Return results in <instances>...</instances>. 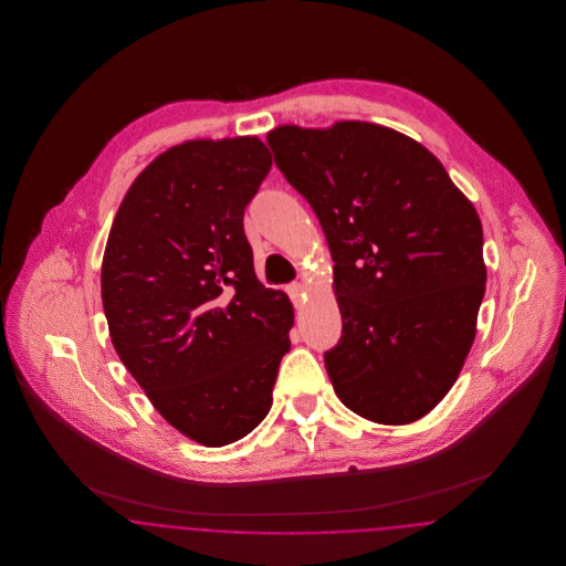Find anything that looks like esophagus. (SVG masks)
<instances>
[{"label": "esophagus", "instance_id": "1", "mask_svg": "<svg viewBox=\"0 0 566 566\" xmlns=\"http://www.w3.org/2000/svg\"><path fill=\"white\" fill-rule=\"evenodd\" d=\"M286 293L291 295V298H293V303H295L296 307H301V303H303V296H305V286H303L301 282L289 284V286H286Z\"/></svg>", "mask_w": 566, "mask_h": 566}]
</instances>
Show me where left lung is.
<instances>
[{
  "instance_id": "8db88e82",
  "label": "left lung",
  "mask_w": 566,
  "mask_h": 566,
  "mask_svg": "<svg viewBox=\"0 0 566 566\" xmlns=\"http://www.w3.org/2000/svg\"><path fill=\"white\" fill-rule=\"evenodd\" d=\"M275 165L323 224L342 312L324 365L342 403L377 424L427 416L473 346L485 291L473 203L416 139L365 120L280 125Z\"/></svg>"
}]
</instances>
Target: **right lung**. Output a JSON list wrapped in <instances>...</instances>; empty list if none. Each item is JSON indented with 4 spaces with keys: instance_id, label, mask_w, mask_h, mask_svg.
I'll use <instances>...</instances> for the list:
<instances>
[{
    "instance_id": "obj_1",
    "label": "right lung",
    "mask_w": 566,
    "mask_h": 566,
    "mask_svg": "<svg viewBox=\"0 0 566 566\" xmlns=\"http://www.w3.org/2000/svg\"><path fill=\"white\" fill-rule=\"evenodd\" d=\"M270 169L254 135L171 146L127 190L104 252L114 350L163 418L208 448L261 424L291 350L293 303L259 282L243 233Z\"/></svg>"
}]
</instances>
